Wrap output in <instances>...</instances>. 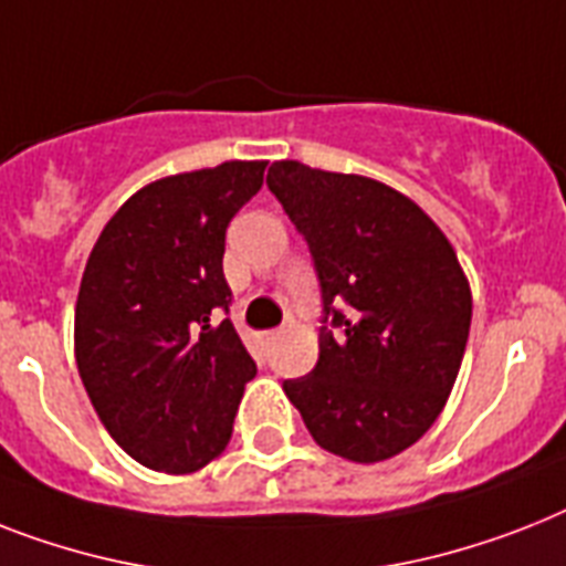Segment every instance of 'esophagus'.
Listing matches in <instances>:
<instances>
[{
	"mask_svg": "<svg viewBox=\"0 0 566 566\" xmlns=\"http://www.w3.org/2000/svg\"><path fill=\"white\" fill-rule=\"evenodd\" d=\"M279 334H282V331H261L259 343L261 346H273L275 339H279Z\"/></svg>",
	"mask_w": 566,
	"mask_h": 566,
	"instance_id": "1",
	"label": "esophagus"
}]
</instances>
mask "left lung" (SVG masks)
<instances>
[{"label": "left lung", "mask_w": 566, "mask_h": 566, "mask_svg": "<svg viewBox=\"0 0 566 566\" xmlns=\"http://www.w3.org/2000/svg\"><path fill=\"white\" fill-rule=\"evenodd\" d=\"M268 186L305 235L323 284L319 360L284 380L307 433L334 457L375 465L430 430L457 384L471 284L453 243L380 179L270 165ZM346 301L347 314L333 311Z\"/></svg>", "instance_id": "obj_1"}]
</instances>
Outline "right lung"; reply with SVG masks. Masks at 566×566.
Returning <instances> with one entry per match:
<instances>
[{
	"instance_id": "obj_1",
	"label": "right lung",
	"mask_w": 566,
	"mask_h": 566,
	"mask_svg": "<svg viewBox=\"0 0 566 566\" xmlns=\"http://www.w3.org/2000/svg\"><path fill=\"white\" fill-rule=\"evenodd\" d=\"M264 159H229L142 186L101 229L75 305V360L118 448L165 474L227 450L255 363L223 279L227 227L264 182Z\"/></svg>"
}]
</instances>
